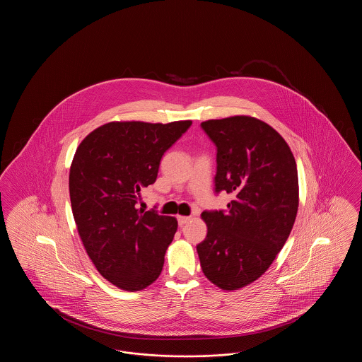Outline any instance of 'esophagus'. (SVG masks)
<instances>
[{
    "mask_svg": "<svg viewBox=\"0 0 362 362\" xmlns=\"http://www.w3.org/2000/svg\"><path fill=\"white\" fill-rule=\"evenodd\" d=\"M189 220H191V217H187V216H177V224H179V226L187 224Z\"/></svg>",
    "mask_w": 362,
    "mask_h": 362,
    "instance_id": "1",
    "label": "esophagus"
}]
</instances>
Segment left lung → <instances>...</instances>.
I'll return each instance as SVG.
<instances>
[{
    "instance_id": "8db88e82",
    "label": "left lung",
    "mask_w": 362,
    "mask_h": 362,
    "mask_svg": "<svg viewBox=\"0 0 362 362\" xmlns=\"http://www.w3.org/2000/svg\"><path fill=\"white\" fill-rule=\"evenodd\" d=\"M217 146L216 192L228 210L204 211L206 239L197 245L204 274L223 291L250 285L272 266L292 230L298 176L292 151L272 126L238 115L201 123Z\"/></svg>"
}]
</instances>
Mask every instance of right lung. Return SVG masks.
Returning a JSON list of instances; mask_svg holds the SVG:
<instances>
[{
  "label": "right lung",
  "mask_w": 362,
  "mask_h": 362,
  "mask_svg": "<svg viewBox=\"0 0 362 362\" xmlns=\"http://www.w3.org/2000/svg\"><path fill=\"white\" fill-rule=\"evenodd\" d=\"M191 123L110 122L89 133L73 157L70 204L80 239L98 272L119 289L142 291L163 270L177 221L137 204Z\"/></svg>",
  "instance_id": "obj_1"
}]
</instances>
